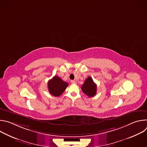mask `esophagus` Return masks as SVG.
Here are the masks:
<instances>
[{"mask_svg": "<svg viewBox=\"0 0 147 147\" xmlns=\"http://www.w3.org/2000/svg\"><path fill=\"white\" fill-rule=\"evenodd\" d=\"M71 82L72 84H77V82H76L75 80H71Z\"/></svg>", "mask_w": 147, "mask_h": 147, "instance_id": "obj_1", "label": "esophagus"}]
</instances>
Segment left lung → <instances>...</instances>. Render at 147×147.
<instances>
[{"mask_svg":"<svg viewBox=\"0 0 147 147\" xmlns=\"http://www.w3.org/2000/svg\"><path fill=\"white\" fill-rule=\"evenodd\" d=\"M96 85L91 77H88L81 87L82 92L89 97H92L96 94Z\"/></svg>","mask_w":147,"mask_h":147,"instance_id":"left-lung-1","label":"left lung"}]
</instances>
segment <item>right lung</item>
Wrapping results in <instances>:
<instances>
[{"mask_svg":"<svg viewBox=\"0 0 147 147\" xmlns=\"http://www.w3.org/2000/svg\"><path fill=\"white\" fill-rule=\"evenodd\" d=\"M69 84L63 81L59 77L54 76L48 82V90L51 95L59 96L68 87Z\"/></svg>","mask_w":147,"mask_h":147,"instance_id":"add662e5","label":"right lung"}]
</instances>
